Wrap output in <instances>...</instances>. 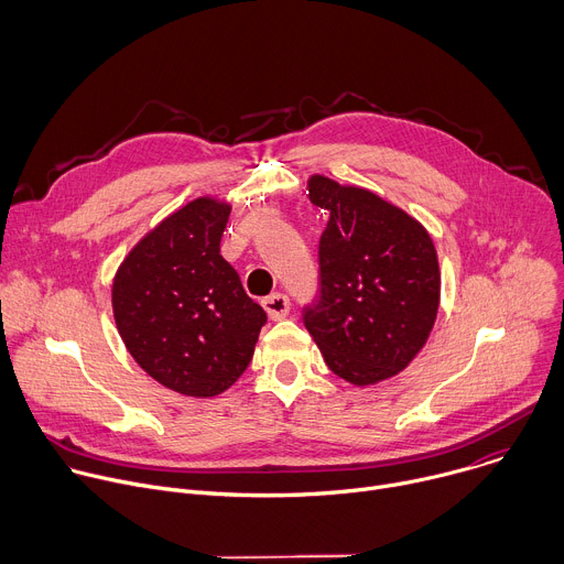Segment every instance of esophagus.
I'll return each mask as SVG.
<instances>
[{
    "label": "esophagus",
    "mask_w": 564,
    "mask_h": 564,
    "mask_svg": "<svg viewBox=\"0 0 564 564\" xmlns=\"http://www.w3.org/2000/svg\"><path fill=\"white\" fill-rule=\"evenodd\" d=\"M261 303H263V307H265V312L272 321H281L290 314V299L281 292H274V294L265 296Z\"/></svg>",
    "instance_id": "34e87169"
}]
</instances>
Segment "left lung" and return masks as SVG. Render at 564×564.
<instances>
[{"mask_svg": "<svg viewBox=\"0 0 564 564\" xmlns=\"http://www.w3.org/2000/svg\"><path fill=\"white\" fill-rule=\"evenodd\" d=\"M310 200L330 212L318 240V294L303 324L328 368L355 386L404 370L440 307V265L429 231L406 212L326 176Z\"/></svg>", "mask_w": 564, "mask_h": 564, "instance_id": "1", "label": "left lung"}]
</instances>
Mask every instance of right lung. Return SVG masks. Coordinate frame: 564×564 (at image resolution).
Instances as JSON below:
<instances>
[{
    "instance_id": "1",
    "label": "right lung",
    "mask_w": 564,
    "mask_h": 564,
    "mask_svg": "<svg viewBox=\"0 0 564 564\" xmlns=\"http://www.w3.org/2000/svg\"><path fill=\"white\" fill-rule=\"evenodd\" d=\"M229 205L196 198L151 229L113 279L118 333L138 366L187 397L227 390L268 314L220 257Z\"/></svg>"
}]
</instances>
